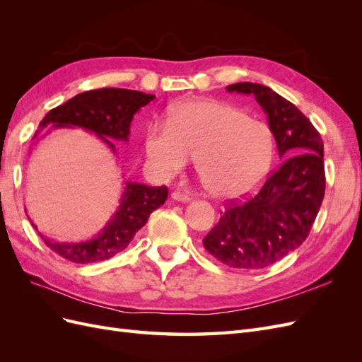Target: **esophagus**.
<instances>
[{"mask_svg":"<svg viewBox=\"0 0 362 362\" xmlns=\"http://www.w3.org/2000/svg\"><path fill=\"white\" fill-rule=\"evenodd\" d=\"M172 198H173L175 201H180V202H189V201H190V196H189L187 193L180 192V190H175V192L172 193Z\"/></svg>","mask_w":362,"mask_h":362,"instance_id":"esophagus-1","label":"esophagus"}]
</instances>
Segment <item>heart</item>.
<instances>
[{
    "label": "heart",
    "instance_id": "obj_1",
    "mask_svg": "<svg viewBox=\"0 0 362 362\" xmlns=\"http://www.w3.org/2000/svg\"><path fill=\"white\" fill-rule=\"evenodd\" d=\"M148 161L161 177H173L194 158L204 187L217 198H238L264 180L275 156L267 124L218 101H192L170 113L168 124L149 125Z\"/></svg>",
    "mask_w": 362,
    "mask_h": 362
}]
</instances>
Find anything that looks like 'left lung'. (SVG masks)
I'll use <instances>...</instances> for the list:
<instances>
[{
  "mask_svg": "<svg viewBox=\"0 0 362 362\" xmlns=\"http://www.w3.org/2000/svg\"><path fill=\"white\" fill-rule=\"evenodd\" d=\"M228 92L254 95L266 112L284 160L255 196L229 201L204 247L234 269H264L308 237L325 196L323 141L298 107L270 87L235 83Z\"/></svg>",
  "mask_w": 362,
  "mask_h": 362,
  "instance_id": "1",
  "label": "left lung"
}]
</instances>
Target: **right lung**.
<instances>
[{
    "mask_svg": "<svg viewBox=\"0 0 362 362\" xmlns=\"http://www.w3.org/2000/svg\"><path fill=\"white\" fill-rule=\"evenodd\" d=\"M154 98L156 95L115 89V87L83 92L49 110V113L42 119L39 127L40 129L49 125L89 129L115 151V145L106 137L127 141L134 115L140 110V107H145ZM166 185L149 187V185L139 182H127L116 214L104 226L103 231L89 242L59 243L48 237H43L40 233L39 235L57 255L76 262V264L104 261L122 252L134 238L139 229L148 222L149 214L166 202Z\"/></svg>",
    "mask_w": 362,
    "mask_h": 362,
    "instance_id": "add662e5",
    "label": "right lung"
}]
</instances>
